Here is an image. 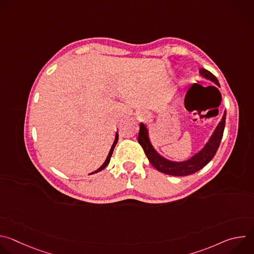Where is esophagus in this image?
I'll use <instances>...</instances> for the list:
<instances>
[{"mask_svg": "<svg viewBox=\"0 0 254 254\" xmlns=\"http://www.w3.org/2000/svg\"><path fill=\"white\" fill-rule=\"evenodd\" d=\"M143 118H146V116H144V117H143Z\"/></svg>", "mask_w": 254, "mask_h": 254, "instance_id": "esophagus-1", "label": "esophagus"}]
</instances>
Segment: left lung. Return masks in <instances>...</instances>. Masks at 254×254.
Instances as JSON below:
<instances>
[{
  "mask_svg": "<svg viewBox=\"0 0 254 254\" xmlns=\"http://www.w3.org/2000/svg\"><path fill=\"white\" fill-rule=\"evenodd\" d=\"M199 73L201 77L212 81L216 85L220 86L218 79L213 75L210 71L200 68ZM225 120H226V112L222 117L221 122L216 127L212 135L206 142L204 148L195 154L193 157L183 162H175L170 161L163 156H161L153 147L149 136V129L142 123L139 124V131H138V143L142 147L144 154L147 155L150 163L161 173L171 175V176H187L194 174L204 168L215 156L217 150H218L220 142L223 136V131L225 127Z\"/></svg>",
  "mask_w": 254,
  "mask_h": 254,
  "instance_id": "8db88e82",
  "label": "left lung"
}]
</instances>
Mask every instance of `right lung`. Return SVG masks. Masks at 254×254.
I'll return each mask as SVG.
<instances>
[{
    "label": "right lung",
    "mask_w": 254,
    "mask_h": 254,
    "mask_svg": "<svg viewBox=\"0 0 254 254\" xmlns=\"http://www.w3.org/2000/svg\"><path fill=\"white\" fill-rule=\"evenodd\" d=\"M118 140H119V133L117 132L116 133V139H115V141H114V143H113V146H112V149H111V151H110V153H108V155H107V158H106V160L104 161V163L100 166V168H98L96 171H94V172H92L91 174H94V173H98V172H100V171H102L107 165H108V163H110V161H111V158H112V155H113V153H114V150H115V147H116V144H117V142H118ZM90 174V175H91Z\"/></svg>",
    "instance_id": "add662e5"
}]
</instances>
